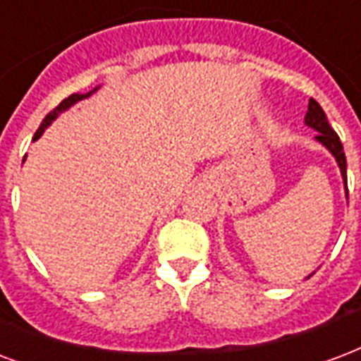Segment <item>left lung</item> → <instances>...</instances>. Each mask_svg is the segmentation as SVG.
Instances as JSON below:
<instances>
[{"label": "left lung", "instance_id": "8db88e82", "mask_svg": "<svg viewBox=\"0 0 361 361\" xmlns=\"http://www.w3.org/2000/svg\"><path fill=\"white\" fill-rule=\"evenodd\" d=\"M305 123L308 127H312L314 131H318V137L316 140L322 142V145L331 152L335 159H337L338 169H341V175H343V183H345L346 196H348V186H346V156L345 150H343V145H341V139L338 135L333 131V127L329 126V121L325 118V112L322 110L318 102L314 99H310L308 102V112L305 116Z\"/></svg>", "mask_w": 361, "mask_h": 361}]
</instances>
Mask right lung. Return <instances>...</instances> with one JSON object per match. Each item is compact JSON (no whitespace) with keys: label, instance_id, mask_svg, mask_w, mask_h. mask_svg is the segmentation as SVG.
I'll use <instances>...</instances> for the list:
<instances>
[{"label":"right lung","instance_id":"right-lung-1","mask_svg":"<svg viewBox=\"0 0 361 361\" xmlns=\"http://www.w3.org/2000/svg\"><path fill=\"white\" fill-rule=\"evenodd\" d=\"M94 91H97V89H93V91H91V93H94ZM91 93H85V94L74 93V94H70V97H68V99L62 100L61 104H59V106H56L55 110H51V112H49L47 116H45V118H43L42 126H39V129H37L36 135H34V140H37V139H39V137H42L43 131H45V129H47L49 126H51V121H53V119H55L56 116H59V114L64 112V110H68V108H70V106H74L75 102H80V100L87 99V97H89V94H91ZM23 161H24V159H23Z\"/></svg>","mask_w":361,"mask_h":361}]
</instances>
